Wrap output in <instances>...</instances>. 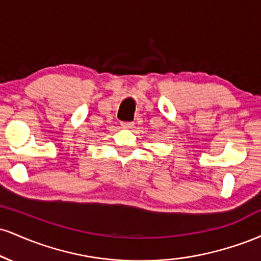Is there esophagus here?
<instances>
[{
    "label": "esophagus",
    "instance_id": "esophagus-1",
    "mask_svg": "<svg viewBox=\"0 0 261 261\" xmlns=\"http://www.w3.org/2000/svg\"><path fill=\"white\" fill-rule=\"evenodd\" d=\"M121 127L122 128H133L134 127V122L133 121H122L121 122Z\"/></svg>",
    "mask_w": 261,
    "mask_h": 261
}]
</instances>
